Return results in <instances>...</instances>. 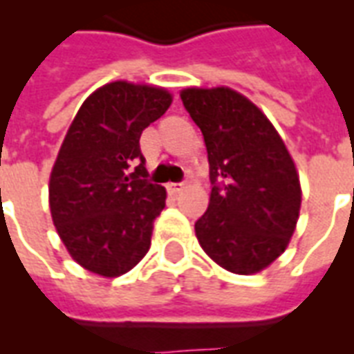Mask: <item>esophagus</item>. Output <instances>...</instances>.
I'll list each match as a JSON object with an SVG mask.
<instances>
[{
  "instance_id": "obj_1",
  "label": "esophagus",
  "mask_w": 354,
  "mask_h": 354,
  "mask_svg": "<svg viewBox=\"0 0 354 354\" xmlns=\"http://www.w3.org/2000/svg\"><path fill=\"white\" fill-rule=\"evenodd\" d=\"M182 189V183H167V191H169V194H178Z\"/></svg>"
}]
</instances>
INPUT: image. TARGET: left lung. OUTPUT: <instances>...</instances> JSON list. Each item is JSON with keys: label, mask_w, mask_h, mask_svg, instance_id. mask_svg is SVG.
Listing matches in <instances>:
<instances>
[{"label": "left lung", "mask_w": 354, "mask_h": 354, "mask_svg": "<svg viewBox=\"0 0 354 354\" xmlns=\"http://www.w3.org/2000/svg\"><path fill=\"white\" fill-rule=\"evenodd\" d=\"M183 106L204 136L209 205L194 224L200 246L239 275L268 268L285 252L301 209L296 163L279 132L227 86L183 88Z\"/></svg>", "instance_id": "obj_1"}]
</instances>
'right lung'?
Returning a JSON list of instances; mask_svg holds the SVG:
<instances>
[{
    "label": "right lung",
    "mask_w": 354,
    "mask_h": 354,
    "mask_svg": "<svg viewBox=\"0 0 354 354\" xmlns=\"http://www.w3.org/2000/svg\"><path fill=\"white\" fill-rule=\"evenodd\" d=\"M171 104L172 93L161 86L113 80L97 88L69 124L49 176V209L68 253L88 272L119 277L149 252L167 191L141 178L139 138Z\"/></svg>",
    "instance_id": "obj_1"
}]
</instances>
